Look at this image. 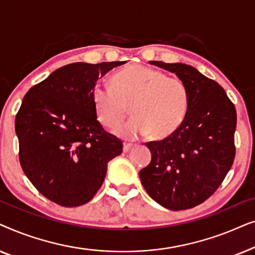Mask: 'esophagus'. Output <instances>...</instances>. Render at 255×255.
Masks as SVG:
<instances>
[{"instance_id": "obj_1", "label": "esophagus", "mask_w": 255, "mask_h": 255, "mask_svg": "<svg viewBox=\"0 0 255 255\" xmlns=\"http://www.w3.org/2000/svg\"><path fill=\"white\" fill-rule=\"evenodd\" d=\"M132 144H128V142H124V145H123V151L124 152H128L130 151V149L132 148Z\"/></svg>"}]
</instances>
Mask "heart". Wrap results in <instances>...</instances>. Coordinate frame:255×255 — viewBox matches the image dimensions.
Wrapping results in <instances>:
<instances>
[{
  "mask_svg": "<svg viewBox=\"0 0 255 255\" xmlns=\"http://www.w3.org/2000/svg\"><path fill=\"white\" fill-rule=\"evenodd\" d=\"M113 86L93 90L94 110L101 123L114 128L128 114L134 117L116 128L124 139L148 134L165 138L182 124L189 106V92L182 80L142 65L128 66L113 76Z\"/></svg>",
  "mask_w": 255,
  "mask_h": 255,
  "instance_id": "b5f03b06",
  "label": "heart"
}]
</instances>
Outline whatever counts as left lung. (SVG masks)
Segmentation results:
<instances>
[{
  "mask_svg": "<svg viewBox=\"0 0 255 255\" xmlns=\"http://www.w3.org/2000/svg\"><path fill=\"white\" fill-rule=\"evenodd\" d=\"M186 83L189 106L182 124L162 140L145 145L149 165L139 172L156 203L179 211L208 200L224 181L236 156L237 113L225 90L186 64L149 61Z\"/></svg>",
  "mask_w": 255,
  "mask_h": 255,
  "instance_id": "1",
  "label": "left lung"
}]
</instances>
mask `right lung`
Masks as SVG:
<instances>
[{"mask_svg": "<svg viewBox=\"0 0 255 255\" xmlns=\"http://www.w3.org/2000/svg\"><path fill=\"white\" fill-rule=\"evenodd\" d=\"M123 64L66 65L33 86L16 115L23 172L61 207L88 203L102 186L108 162L123 152V142L104 130L93 104L100 76Z\"/></svg>", "mask_w": 255, "mask_h": 255, "instance_id": "1", "label": "right lung"}]
</instances>
